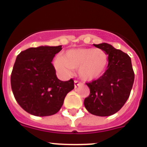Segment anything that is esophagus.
Listing matches in <instances>:
<instances>
[{
  "label": "esophagus",
  "instance_id": "esophagus-1",
  "mask_svg": "<svg viewBox=\"0 0 147 147\" xmlns=\"http://www.w3.org/2000/svg\"><path fill=\"white\" fill-rule=\"evenodd\" d=\"M82 85V84L81 82H79V81H76V80H75V81H74V87H75V88H77V87L81 86Z\"/></svg>",
  "mask_w": 147,
  "mask_h": 147
}]
</instances>
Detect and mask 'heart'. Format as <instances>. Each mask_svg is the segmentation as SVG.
Segmentation results:
<instances>
[{
  "instance_id": "b5f03b06",
  "label": "heart",
  "mask_w": 147,
  "mask_h": 147,
  "mask_svg": "<svg viewBox=\"0 0 147 147\" xmlns=\"http://www.w3.org/2000/svg\"><path fill=\"white\" fill-rule=\"evenodd\" d=\"M108 55L102 49L79 48L67 51L62 57L54 60L56 70L69 76L73 68H78L80 77L85 81H94L102 77L108 66Z\"/></svg>"
}]
</instances>
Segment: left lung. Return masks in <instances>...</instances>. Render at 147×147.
Masks as SVG:
<instances>
[{"label": "left lung", "mask_w": 147, "mask_h": 147, "mask_svg": "<svg viewBox=\"0 0 147 147\" xmlns=\"http://www.w3.org/2000/svg\"><path fill=\"white\" fill-rule=\"evenodd\" d=\"M108 55L107 69L101 78L86 83L90 95L84 105L88 112L98 116H109L117 113L130 94L135 74L128 54L107 43L96 45Z\"/></svg>", "instance_id": "left-lung-1"}]
</instances>
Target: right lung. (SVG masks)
<instances>
[{
    "instance_id": "obj_1",
    "label": "right lung",
    "mask_w": 147,
    "mask_h": 147,
    "mask_svg": "<svg viewBox=\"0 0 147 147\" xmlns=\"http://www.w3.org/2000/svg\"><path fill=\"white\" fill-rule=\"evenodd\" d=\"M62 45L30 48L18 54L11 74L17 102L28 113L49 116L60 110L67 93L74 88L72 79L61 81L51 62Z\"/></svg>"
}]
</instances>
